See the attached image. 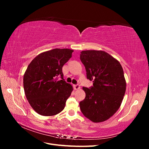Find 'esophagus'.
Returning <instances> with one entry per match:
<instances>
[{"label":"esophagus","instance_id":"34e87169","mask_svg":"<svg viewBox=\"0 0 149 149\" xmlns=\"http://www.w3.org/2000/svg\"><path fill=\"white\" fill-rule=\"evenodd\" d=\"M73 88H74V90H78V89H80V86H79V85H78V84L74 85L73 86Z\"/></svg>","mask_w":149,"mask_h":149}]
</instances>
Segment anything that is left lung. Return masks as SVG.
<instances>
[{
  "mask_svg": "<svg viewBox=\"0 0 149 149\" xmlns=\"http://www.w3.org/2000/svg\"><path fill=\"white\" fill-rule=\"evenodd\" d=\"M87 78L93 86L83 87L86 93L79 102L83 115L93 123L109 119L118 111L123 102L126 81L120 63L109 53L101 50H86L80 54Z\"/></svg>",
  "mask_w": 149,
  "mask_h": 149,
  "instance_id": "1",
  "label": "left lung"
}]
</instances>
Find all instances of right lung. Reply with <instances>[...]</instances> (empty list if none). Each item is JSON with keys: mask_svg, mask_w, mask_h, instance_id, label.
Masks as SVG:
<instances>
[{"mask_svg": "<svg viewBox=\"0 0 149 149\" xmlns=\"http://www.w3.org/2000/svg\"><path fill=\"white\" fill-rule=\"evenodd\" d=\"M73 52L71 49L55 48L39 54L29 65L24 76V91L38 114L55 116L65 108L73 88L63 79L62 68ZM60 76L62 79L58 81Z\"/></svg>", "mask_w": 149, "mask_h": 149, "instance_id": "add662e5", "label": "right lung"}]
</instances>
